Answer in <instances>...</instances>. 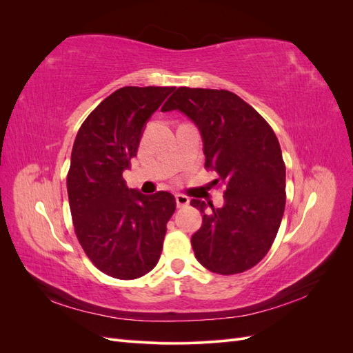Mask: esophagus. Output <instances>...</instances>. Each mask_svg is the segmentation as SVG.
Listing matches in <instances>:
<instances>
[{
	"instance_id": "34e87169",
	"label": "esophagus",
	"mask_w": 353,
	"mask_h": 353,
	"mask_svg": "<svg viewBox=\"0 0 353 353\" xmlns=\"http://www.w3.org/2000/svg\"><path fill=\"white\" fill-rule=\"evenodd\" d=\"M175 200H176V208H184V206L190 205V199L184 194H176Z\"/></svg>"
}]
</instances>
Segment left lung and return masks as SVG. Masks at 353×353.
<instances>
[{
  "label": "left lung",
  "mask_w": 353,
  "mask_h": 353,
  "mask_svg": "<svg viewBox=\"0 0 353 353\" xmlns=\"http://www.w3.org/2000/svg\"><path fill=\"white\" fill-rule=\"evenodd\" d=\"M178 110L200 131L206 168L227 185L223 206L193 199L203 223L191 236L196 259L209 271H248L268 253L285 208V165L272 128L227 90L178 88L162 112ZM218 184V179H216Z\"/></svg>",
  "instance_id": "1"
}]
</instances>
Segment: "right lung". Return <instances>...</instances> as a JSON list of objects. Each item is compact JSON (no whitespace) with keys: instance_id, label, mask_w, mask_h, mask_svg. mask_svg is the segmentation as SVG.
<instances>
[{"instance_id":"right-lung-1","label":"right lung","mask_w":353,"mask_h":353,"mask_svg":"<svg viewBox=\"0 0 353 353\" xmlns=\"http://www.w3.org/2000/svg\"><path fill=\"white\" fill-rule=\"evenodd\" d=\"M174 87H123L103 100L74 138L68 196L74 232L97 268L135 280L159 262L175 197L126 187L144 128Z\"/></svg>"}]
</instances>
